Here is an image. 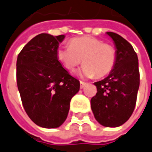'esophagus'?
<instances>
[{"label": "esophagus", "instance_id": "obj_1", "mask_svg": "<svg viewBox=\"0 0 152 152\" xmlns=\"http://www.w3.org/2000/svg\"><path fill=\"white\" fill-rule=\"evenodd\" d=\"M85 85H86V83H84L83 81H80V88H83Z\"/></svg>", "mask_w": 152, "mask_h": 152}]
</instances>
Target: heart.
Segmentation results:
<instances>
[{
    "label": "heart",
    "mask_w": 152,
    "mask_h": 152,
    "mask_svg": "<svg viewBox=\"0 0 152 152\" xmlns=\"http://www.w3.org/2000/svg\"><path fill=\"white\" fill-rule=\"evenodd\" d=\"M57 57L65 69L74 71L83 61L81 73L88 78H103L111 72L116 63V51L110 44L94 37L72 38L69 46L57 50Z\"/></svg>",
    "instance_id": "obj_1"
}]
</instances>
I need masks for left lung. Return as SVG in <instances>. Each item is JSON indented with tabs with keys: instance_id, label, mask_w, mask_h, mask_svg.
Here are the masks:
<instances>
[{
	"instance_id": "8db88e82",
	"label": "left lung",
	"mask_w": 152,
	"mask_h": 152,
	"mask_svg": "<svg viewBox=\"0 0 152 152\" xmlns=\"http://www.w3.org/2000/svg\"><path fill=\"white\" fill-rule=\"evenodd\" d=\"M116 47V63L108 77L94 83L97 88L91 99L96 121L105 127H118L130 119L135 110L140 86L137 54L130 42L108 31Z\"/></svg>"
}]
</instances>
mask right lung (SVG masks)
<instances>
[{"mask_svg": "<svg viewBox=\"0 0 152 152\" xmlns=\"http://www.w3.org/2000/svg\"><path fill=\"white\" fill-rule=\"evenodd\" d=\"M65 36L41 33L26 43L17 60V88L27 115L43 128L59 127L80 83L63 68L57 50Z\"/></svg>", "mask_w": 152, "mask_h": 152, "instance_id": "add662e5", "label": "right lung"}]
</instances>
